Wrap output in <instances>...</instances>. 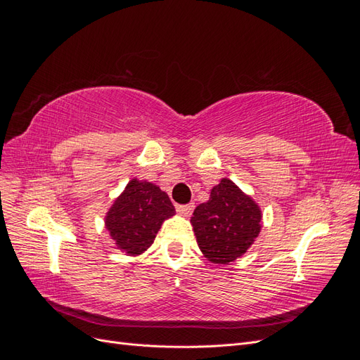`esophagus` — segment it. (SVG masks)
<instances>
[{"mask_svg": "<svg viewBox=\"0 0 360 360\" xmlns=\"http://www.w3.org/2000/svg\"><path fill=\"white\" fill-rule=\"evenodd\" d=\"M193 207L195 204L193 202H189V204H179L176 209L180 214H184V216H189L192 212H193Z\"/></svg>", "mask_w": 360, "mask_h": 360, "instance_id": "esophagus-1", "label": "esophagus"}]
</instances>
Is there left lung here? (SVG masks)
Instances as JSON below:
<instances>
[{"mask_svg": "<svg viewBox=\"0 0 360 360\" xmlns=\"http://www.w3.org/2000/svg\"><path fill=\"white\" fill-rule=\"evenodd\" d=\"M204 257L214 264H228L242 257L259 234L261 210L236 184L222 179L210 200L191 217Z\"/></svg>", "mask_w": 360, "mask_h": 360, "instance_id": "8db88e82", "label": "left lung"}]
</instances>
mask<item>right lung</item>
I'll return each instance as SVG.
<instances>
[{
	"instance_id": "add662e5",
	"label": "right lung",
	"mask_w": 360,
	"mask_h": 360,
	"mask_svg": "<svg viewBox=\"0 0 360 360\" xmlns=\"http://www.w3.org/2000/svg\"><path fill=\"white\" fill-rule=\"evenodd\" d=\"M176 213L165 192L153 183L134 179L106 216V228L118 249L139 255L153 243L162 222Z\"/></svg>"
}]
</instances>
